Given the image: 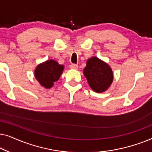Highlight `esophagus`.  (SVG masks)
<instances>
[{
  "mask_svg": "<svg viewBox=\"0 0 152 152\" xmlns=\"http://www.w3.org/2000/svg\"><path fill=\"white\" fill-rule=\"evenodd\" d=\"M70 68H71V69H77L78 68V66L77 65V64H72L70 66Z\"/></svg>",
  "mask_w": 152,
  "mask_h": 152,
  "instance_id": "1",
  "label": "esophagus"
}]
</instances>
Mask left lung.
Instances as JSON below:
<instances>
[{
	"mask_svg": "<svg viewBox=\"0 0 152 152\" xmlns=\"http://www.w3.org/2000/svg\"><path fill=\"white\" fill-rule=\"evenodd\" d=\"M84 74L89 86L97 93L105 91L113 80V72L109 65L95 57L87 61Z\"/></svg>",
	"mask_w": 152,
	"mask_h": 152,
	"instance_id": "8db88e82",
	"label": "left lung"
}]
</instances>
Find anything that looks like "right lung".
<instances>
[{"mask_svg": "<svg viewBox=\"0 0 152 152\" xmlns=\"http://www.w3.org/2000/svg\"><path fill=\"white\" fill-rule=\"evenodd\" d=\"M63 70V65H59L55 60H48L37 66L34 72L35 77L41 86L50 88L59 80Z\"/></svg>", "mask_w": 152, "mask_h": 152, "instance_id": "right-lung-1", "label": "right lung"}]
</instances>
